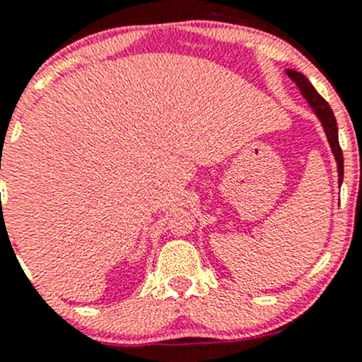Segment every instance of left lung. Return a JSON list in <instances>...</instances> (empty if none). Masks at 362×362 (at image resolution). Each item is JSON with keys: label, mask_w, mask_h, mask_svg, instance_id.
<instances>
[{"label": "left lung", "mask_w": 362, "mask_h": 362, "mask_svg": "<svg viewBox=\"0 0 362 362\" xmlns=\"http://www.w3.org/2000/svg\"><path fill=\"white\" fill-rule=\"evenodd\" d=\"M287 75H289L291 78L298 83V87L301 89L303 96H305L306 101L312 105V108L315 110L317 117H319L320 122H322L324 131H326V134H327V140H329L331 151H333L334 158H337L338 177H339L338 182L341 184L343 182V154H341V147H339V141H338V126H337V119H334V113H333V110H331L329 105H327V101L324 100L319 93H317L315 87L310 83V80L306 78L305 75L294 71V69H287Z\"/></svg>", "instance_id": "1"}]
</instances>
